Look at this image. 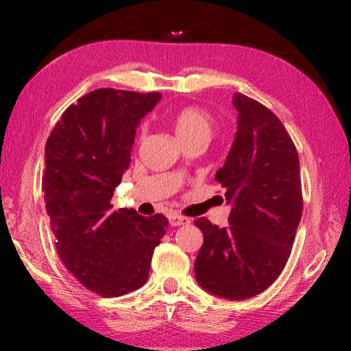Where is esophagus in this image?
Masks as SVG:
<instances>
[{"label":"esophagus","mask_w":351,"mask_h":351,"mask_svg":"<svg viewBox=\"0 0 351 351\" xmlns=\"http://www.w3.org/2000/svg\"><path fill=\"white\" fill-rule=\"evenodd\" d=\"M180 221H181V218H178V221H176V223H180Z\"/></svg>","instance_id":"obj_1"}]
</instances>
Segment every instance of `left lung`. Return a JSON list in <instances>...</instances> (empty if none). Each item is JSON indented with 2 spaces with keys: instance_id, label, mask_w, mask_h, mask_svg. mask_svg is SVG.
<instances>
[{
  "instance_id": "1",
  "label": "left lung",
  "mask_w": 351,
  "mask_h": 351,
  "mask_svg": "<svg viewBox=\"0 0 351 351\" xmlns=\"http://www.w3.org/2000/svg\"><path fill=\"white\" fill-rule=\"evenodd\" d=\"M150 94L100 88L68 106L46 142L43 193L56 249L86 289L104 297L145 285L169 228L161 213L114 209Z\"/></svg>"
}]
</instances>
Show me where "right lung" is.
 Returning a JSON list of instances; mask_svg holds the SVG:
<instances>
[{"mask_svg": "<svg viewBox=\"0 0 351 351\" xmlns=\"http://www.w3.org/2000/svg\"><path fill=\"white\" fill-rule=\"evenodd\" d=\"M234 105L235 141L215 175L224 190V219H195L204 237L195 278L207 293L243 300L263 293L280 276L304 198L299 156L282 122L243 94H235Z\"/></svg>", "mask_w": 351, "mask_h": 351, "instance_id": "1", "label": "right lung"}]
</instances>
